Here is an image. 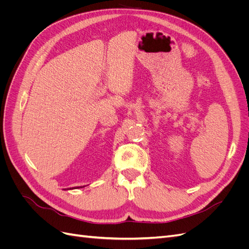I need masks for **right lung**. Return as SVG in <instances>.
I'll return each instance as SVG.
<instances>
[{"label":"right lung","mask_w":249,"mask_h":249,"mask_svg":"<svg viewBox=\"0 0 249 249\" xmlns=\"http://www.w3.org/2000/svg\"><path fill=\"white\" fill-rule=\"evenodd\" d=\"M83 187H84V186H83ZM83 187H80V188H83ZM77 188H79V187H76V188H72V189H77ZM71 189H67V190H71Z\"/></svg>","instance_id":"1"}]
</instances>
